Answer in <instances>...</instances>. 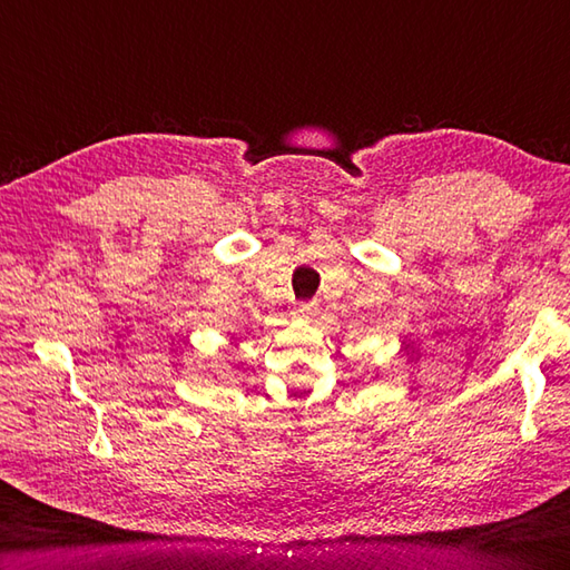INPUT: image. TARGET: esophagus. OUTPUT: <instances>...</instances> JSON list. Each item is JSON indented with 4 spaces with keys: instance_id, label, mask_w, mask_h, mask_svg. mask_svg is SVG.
<instances>
[{
    "instance_id": "obj_1",
    "label": "esophagus",
    "mask_w": 570,
    "mask_h": 570,
    "mask_svg": "<svg viewBox=\"0 0 570 570\" xmlns=\"http://www.w3.org/2000/svg\"><path fill=\"white\" fill-rule=\"evenodd\" d=\"M316 311H318L316 301H298L296 308H294V316H298V318H311V316H316Z\"/></svg>"
}]
</instances>
